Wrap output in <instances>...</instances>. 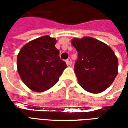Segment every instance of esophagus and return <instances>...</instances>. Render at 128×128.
<instances>
[{
	"mask_svg": "<svg viewBox=\"0 0 128 128\" xmlns=\"http://www.w3.org/2000/svg\"><path fill=\"white\" fill-rule=\"evenodd\" d=\"M66 64L68 66H70L72 64V60H71L70 58L67 59L66 60Z\"/></svg>",
	"mask_w": 128,
	"mask_h": 128,
	"instance_id": "esophagus-1",
	"label": "esophagus"
}]
</instances>
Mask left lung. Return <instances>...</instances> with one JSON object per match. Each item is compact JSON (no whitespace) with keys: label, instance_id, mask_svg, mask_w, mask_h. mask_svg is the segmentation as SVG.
<instances>
[{"label":"left lung","instance_id":"obj_1","mask_svg":"<svg viewBox=\"0 0 128 128\" xmlns=\"http://www.w3.org/2000/svg\"><path fill=\"white\" fill-rule=\"evenodd\" d=\"M71 44L78 50L75 72L80 85L91 93L104 91L118 73V59L112 49L91 37L73 38Z\"/></svg>","mask_w":128,"mask_h":128}]
</instances>
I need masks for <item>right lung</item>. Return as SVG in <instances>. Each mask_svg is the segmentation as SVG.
I'll return each mask as SVG.
<instances>
[{"label": "right lung", "instance_id": "obj_1", "mask_svg": "<svg viewBox=\"0 0 128 128\" xmlns=\"http://www.w3.org/2000/svg\"><path fill=\"white\" fill-rule=\"evenodd\" d=\"M56 38L49 36L33 40L21 48L17 56L18 74L33 91L50 89L59 80L66 64L59 56Z\"/></svg>", "mask_w": 128, "mask_h": 128}]
</instances>
